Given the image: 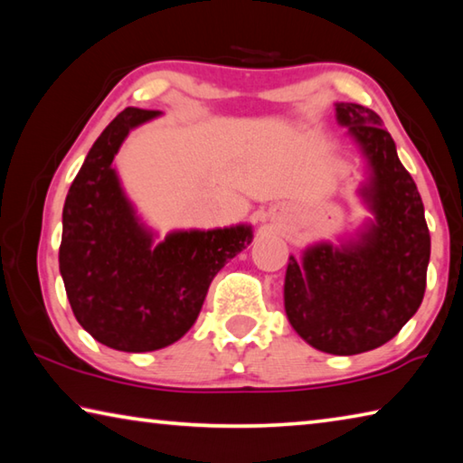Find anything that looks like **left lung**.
I'll return each mask as SVG.
<instances>
[{
  "mask_svg": "<svg viewBox=\"0 0 463 463\" xmlns=\"http://www.w3.org/2000/svg\"><path fill=\"white\" fill-rule=\"evenodd\" d=\"M336 122L367 161L359 187L367 218L339 245L320 241L289 255L284 307L304 341L333 355H357L388 343L419 310L427 286L430 237L417 184L373 109L339 101Z\"/></svg>",
  "mask_w": 463,
  "mask_h": 463,
  "instance_id": "8db88e82",
  "label": "left lung"
}]
</instances>
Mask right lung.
<instances>
[{
	"mask_svg": "<svg viewBox=\"0 0 463 463\" xmlns=\"http://www.w3.org/2000/svg\"><path fill=\"white\" fill-rule=\"evenodd\" d=\"M159 114L127 108L116 116L90 148L62 208L59 269L73 315L93 339L127 354L182 339L216 273L253 241L250 226L237 224L174 231L155 242L112 161L128 132Z\"/></svg>",
	"mask_w": 463,
	"mask_h": 463,
	"instance_id": "obj_1",
	"label": "right lung"
}]
</instances>
